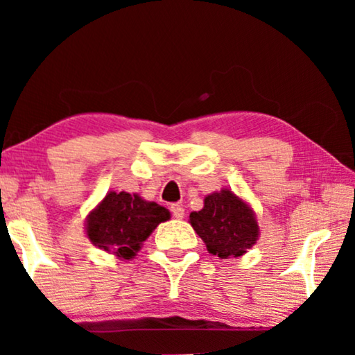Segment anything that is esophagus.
Returning <instances> with one entry per match:
<instances>
[{
	"instance_id": "esophagus-1",
	"label": "esophagus",
	"mask_w": 355,
	"mask_h": 355,
	"mask_svg": "<svg viewBox=\"0 0 355 355\" xmlns=\"http://www.w3.org/2000/svg\"><path fill=\"white\" fill-rule=\"evenodd\" d=\"M171 211H173V215H174V218H178V220H182L184 218V215H186V210H184V207L182 205H171Z\"/></svg>"
}]
</instances>
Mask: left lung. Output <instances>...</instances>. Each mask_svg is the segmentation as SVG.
Instances as JSON below:
<instances>
[{
    "label": "left lung",
    "instance_id": "obj_1",
    "mask_svg": "<svg viewBox=\"0 0 355 355\" xmlns=\"http://www.w3.org/2000/svg\"><path fill=\"white\" fill-rule=\"evenodd\" d=\"M189 223L205 242L207 250L220 259L247 254L260 236L254 208L227 187L208 193L203 208L192 211Z\"/></svg>",
    "mask_w": 355,
    "mask_h": 355
}]
</instances>
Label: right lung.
I'll return each mask as SVG.
<instances>
[{"label":"right lung","mask_w":355,"mask_h":355,"mask_svg":"<svg viewBox=\"0 0 355 355\" xmlns=\"http://www.w3.org/2000/svg\"><path fill=\"white\" fill-rule=\"evenodd\" d=\"M171 218L168 208L139 193L113 192L85 218V234L98 249L121 260H132L159 223Z\"/></svg>","instance_id":"right-lung-1"}]
</instances>
